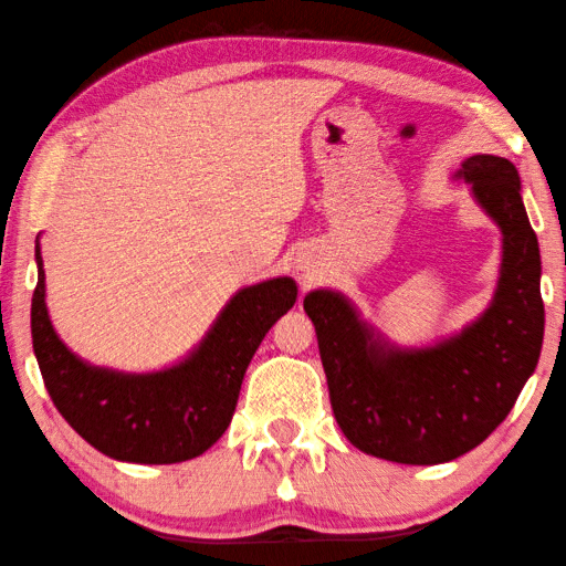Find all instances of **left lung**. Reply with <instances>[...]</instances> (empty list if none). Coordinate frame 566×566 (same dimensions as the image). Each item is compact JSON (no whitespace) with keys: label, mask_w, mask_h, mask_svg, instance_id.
I'll use <instances>...</instances> for the list:
<instances>
[{"label":"left lung","mask_w":566,"mask_h":566,"mask_svg":"<svg viewBox=\"0 0 566 566\" xmlns=\"http://www.w3.org/2000/svg\"><path fill=\"white\" fill-rule=\"evenodd\" d=\"M458 178L502 230L497 290L475 324L436 346L396 348L342 294L304 296L338 428L366 455L403 465H438L478 448L507 418L542 352L539 244L517 168L472 156Z\"/></svg>","instance_id":"1"}]
</instances>
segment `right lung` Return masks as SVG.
<instances>
[{
	"label": "right lung",
	"mask_w": 566,
	"mask_h": 566,
	"mask_svg": "<svg viewBox=\"0 0 566 566\" xmlns=\"http://www.w3.org/2000/svg\"><path fill=\"white\" fill-rule=\"evenodd\" d=\"M36 264L32 338L51 400L86 443L113 460L143 465L198 458L228 430L256 346L296 302L290 276L244 286L185 361L158 374H118L84 364L56 336L39 242Z\"/></svg>",
	"instance_id": "1"
}]
</instances>
